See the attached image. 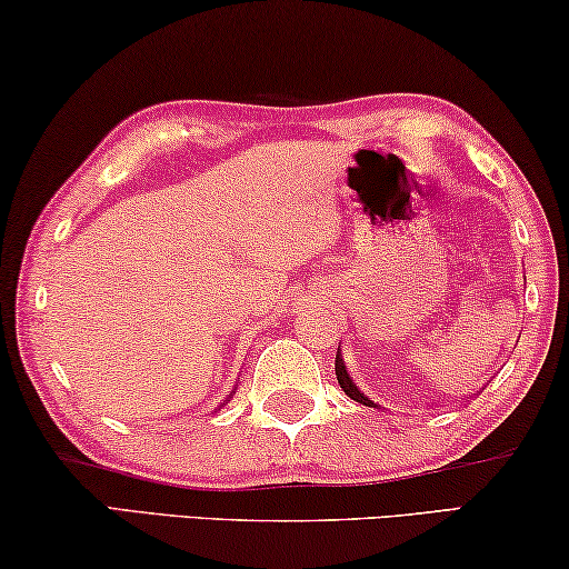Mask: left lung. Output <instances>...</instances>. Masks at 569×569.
<instances>
[{
  "label": "left lung",
  "mask_w": 569,
  "mask_h": 569,
  "mask_svg": "<svg viewBox=\"0 0 569 569\" xmlns=\"http://www.w3.org/2000/svg\"><path fill=\"white\" fill-rule=\"evenodd\" d=\"M335 370H337V383L342 391L352 398V401H358L362 406H370V409H380V406L376 401H370V398L360 391L358 386L352 383L350 372H347V366H345V358H342V350L337 347V360H335Z\"/></svg>",
  "instance_id": "left-lung-1"
}]
</instances>
